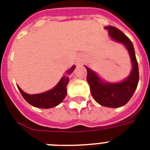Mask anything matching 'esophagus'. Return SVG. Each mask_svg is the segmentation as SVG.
Masks as SVG:
<instances>
[{
    "label": "esophagus",
    "mask_w": 150,
    "mask_h": 150,
    "mask_svg": "<svg viewBox=\"0 0 150 150\" xmlns=\"http://www.w3.org/2000/svg\"><path fill=\"white\" fill-rule=\"evenodd\" d=\"M82 63H83V59L79 58V59H77V60H76V64H82Z\"/></svg>",
    "instance_id": "esophagus-1"
}]
</instances>
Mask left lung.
I'll list each match as a JSON object with an SVG mask.
<instances>
[{
  "label": "left lung",
  "instance_id": "left-lung-1",
  "mask_svg": "<svg viewBox=\"0 0 150 150\" xmlns=\"http://www.w3.org/2000/svg\"><path fill=\"white\" fill-rule=\"evenodd\" d=\"M108 34L116 42L123 44L128 51L132 64L130 75L119 83L106 82L99 77L93 70L85 66L87 70L86 79L90 87L93 99L102 106L108 108H119L125 105L133 96L139 80V65L136 60L133 44L123 32L112 26L105 27Z\"/></svg>",
  "mask_w": 150,
  "mask_h": 150
}]
</instances>
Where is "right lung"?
I'll return each instance as SVG.
<instances>
[{
  "mask_svg": "<svg viewBox=\"0 0 150 150\" xmlns=\"http://www.w3.org/2000/svg\"><path fill=\"white\" fill-rule=\"evenodd\" d=\"M75 65H73L67 71H66L64 75L60 79L59 83L55 87L48 90L44 93L38 94H29L25 93L18 86L22 96L30 105L39 108H50L57 106L62 102L67 95V86L69 82V75L74 71Z\"/></svg>",
  "mask_w": 150,
  "mask_h": 150,
  "instance_id": "1",
  "label": "right lung"
}]
</instances>
